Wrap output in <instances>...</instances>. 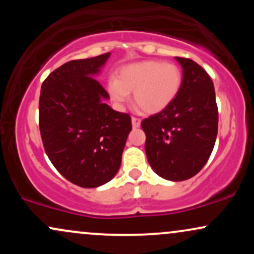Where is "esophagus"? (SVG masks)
Instances as JSON below:
<instances>
[{
	"label": "esophagus",
	"mask_w": 254,
	"mask_h": 254,
	"mask_svg": "<svg viewBox=\"0 0 254 254\" xmlns=\"http://www.w3.org/2000/svg\"><path fill=\"white\" fill-rule=\"evenodd\" d=\"M131 123H132L133 127H139V125H141V119L137 117H132L131 118Z\"/></svg>",
	"instance_id": "34e87169"
}]
</instances>
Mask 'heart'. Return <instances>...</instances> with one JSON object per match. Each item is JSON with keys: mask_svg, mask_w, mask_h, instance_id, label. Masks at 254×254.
<instances>
[{"mask_svg": "<svg viewBox=\"0 0 254 254\" xmlns=\"http://www.w3.org/2000/svg\"><path fill=\"white\" fill-rule=\"evenodd\" d=\"M183 74L174 63L144 61L125 66L117 81L110 82L111 97L124 103L133 92V104L144 113H157L173 103L179 94Z\"/></svg>", "mask_w": 254, "mask_h": 254, "instance_id": "heart-1", "label": "heart"}]
</instances>
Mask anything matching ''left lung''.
<instances>
[{
	"mask_svg": "<svg viewBox=\"0 0 254 254\" xmlns=\"http://www.w3.org/2000/svg\"><path fill=\"white\" fill-rule=\"evenodd\" d=\"M183 68L179 94L170 106L142 121L145 154L155 173L172 182L190 179L214 149L218 111L210 76L190 58L176 57Z\"/></svg>",
	"mask_w": 254,
	"mask_h": 254,
	"instance_id": "8db88e82",
	"label": "left lung"
}]
</instances>
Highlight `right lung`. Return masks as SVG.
Segmentation results:
<instances>
[{
	"instance_id": "1",
	"label": "right lung",
	"mask_w": 254,
	"mask_h": 254,
	"mask_svg": "<svg viewBox=\"0 0 254 254\" xmlns=\"http://www.w3.org/2000/svg\"><path fill=\"white\" fill-rule=\"evenodd\" d=\"M110 55L64 63L40 89L44 149L55 168L81 188H98L116 176L132 129L129 113L103 103L109 93L93 77Z\"/></svg>"
}]
</instances>
